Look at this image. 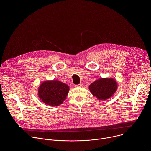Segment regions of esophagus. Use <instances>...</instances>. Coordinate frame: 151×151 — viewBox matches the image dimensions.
Returning a JSON list of instances; mask_svg holds the SVG:
<instances>
[{"mask_svg":"<svg viewBox=\"0 0 151 151\" xmlns=\"http://www.w3.org/2000/svg\"><path fill=\"white\" fill-rule=\"evenodd\" d=\"M75 87H82V83H79L78 85H76Z\"/></svg>","mask_w":151,"mask_h":151,"instance_id":"1","label":"esophagus"}]
</instances>
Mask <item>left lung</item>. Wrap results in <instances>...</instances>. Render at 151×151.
<instances>
[{"mask_svg":"<svg viewBox=\"0 0 151 151\" xmlns=\"http://www.w3.org/2000/svg\"><path fill=\"white\" fill-rule=\"evenodd\" d=\"M117 87V82L114 78H100L89 85V90L99 100H104L115 94Z\"/></svg>","mask_w":151,"mask_h":151,"instance_id":"1","label":"left lung"}]
</instances>
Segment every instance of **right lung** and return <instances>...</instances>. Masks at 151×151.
<instances>
[{
	"label": "right lung",
	"instance_id": "obj_1",
	"mask_svg": "<svg viewBox=\"0 0 151 151\" xmlns=\"http://www.w3.org/2000/svg\"><path fill=\"white\" fill-rule=\"evenodd\" d=\"M69 87L57 80L43 82L38 89V96L44 103L52 106H59L66 99Z\"/></svg>",
	"mask_w": 151,
	"mask_h": 151
}]
</instances>
